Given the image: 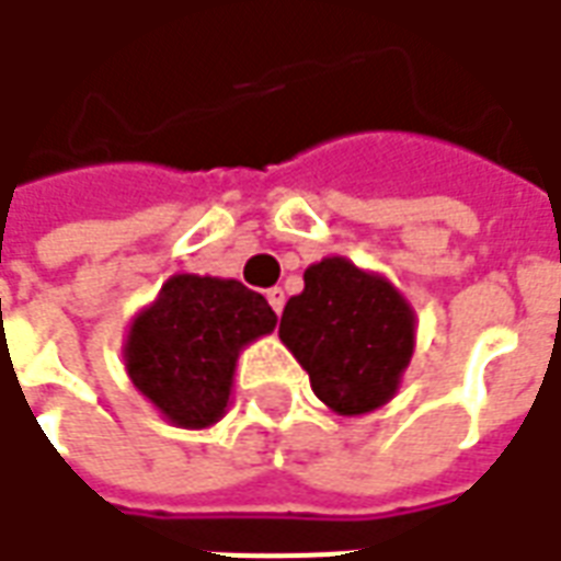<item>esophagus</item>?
I'll list each match as a JSON object with an SVG mask.
<instances>
[{"instance_id":"1","label":"esophagus","mask_w":561,"mask_h":561,"mask_svg":"<svg viewBox=\"0 0 561 561\" xmlns=\"http://www.w3.org/2000/svg\"><path fill=\"white\" fill-rule=\"evenodd\" d=\"M268 306L274 308V314H280V311H284V289L280 287L268 289Z\"/></svg>"}]
</instances>
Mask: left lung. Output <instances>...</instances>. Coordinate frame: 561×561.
Listing matches in <instances>:
<instances>
[{"mask_svg":"<svg viewBox=\"0 0 561 561\" xmlns=\"http://www.w3.org/2000/svg\"><path fill=\"white\" fill-rule=\"evenodd\" d=\"M277 333L327 408L360 416L398 392L416 314L386 277L330 255L308 265L306 289L287 302Z\"/></svg>","mask_w":561,"mask_h":561,"instance_id":"obj_1","label":"left lung"}]
</instances>
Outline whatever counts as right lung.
I'll use <instances>...</instances> for the list:
<instances>
[{
	"mask_svg": "<svg viewBox=\"0 0 561 561\" xmlns=\"http://www.w3.org/2000/svg\"><path fill=\"white\" fill-rule=\"evenodd\" d=\"M274 324L265 296L240 280L172 274L129 327L123 358L131 386L169 423L206 430L231 401L240 348Z\"/></svg>",
	"mask_w": 561,
	"mask_h": 561,
	"instance_id": "obj_1",
	"label": "right lung"
}]
</instances>
